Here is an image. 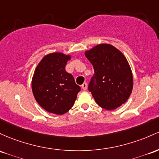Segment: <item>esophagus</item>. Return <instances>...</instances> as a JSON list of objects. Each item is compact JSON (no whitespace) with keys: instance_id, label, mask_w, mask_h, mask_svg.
<instances>
[{"instance_id":"34e87169","label":"esophagus","mask_w":159,"mask_h":159,"mask_svg":"<svg viewBox=\"0 0 159 159\" xmlns=\"http://www.w3.org/2000/svg\"><path fill=\"white\" fill-rule=\"evenodd\" d=\"M81 88H82L84 90H86L87 88H88V84H87V83H83L82 85H81Z\"/></svg>"}]
</instances>
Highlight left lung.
Masks as SVG:
<instances>
[{"mask_svg":"<svg viewBox=\"0 0 159 159\" xmlns=\"http://www.w3.org/2000/svg\"><path fill=\"white\" fill-rule=\"evenodd\" d=\"M93 66L88 85L97 103L112 110L125 103L133 89V76L128 61L112 45L102 43L85 52Z\"/></svg>","mask_w":159,"mask_h":159,"instance_id":"left-lung-1","label":"left lung"}]
</instances>
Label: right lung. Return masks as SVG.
Listing matches in <instances>:
<instances>
[{"label": "right lung", "mask_w": 159, "mask_h": 159, "mask_svg": "<svg viewBox=\"0 0 159 159\" xmlns=\"http://www.w3.org/2000/svg\"><path fill=\"white\" fill-rule=\"evenodd\" d=\"M69 56L53 53L39 62L32 78V92L38 103L50 113L62 115L72 107L81 90L74 78L66 71Z\"/></svg>", "instance_id": "add662e5"}]
</instances>
